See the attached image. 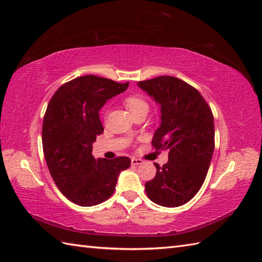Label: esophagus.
I'll use <instances>...</instances> for the list:
<instances>
[{"label": "esophagus", "instance_id": "34e87169", "mask_svg": "<svg viewBox=\"0 0 262 262\" xmlns=\"http://www.w3.org/2000/svg\"><path fill=\"white\" fill-rule=\"evenodd\" d=\"M140 164H143V161L142 160L135 159V158L132 159V165H140Z\"/></svg>", "mask_w": 262, "mask_h": 262}]
</instances>
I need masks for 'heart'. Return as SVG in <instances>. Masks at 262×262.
<instances>
[{
	"label": "heart",
	"instance_id": "1",
	"mask_svg": "<svg viewBox=\"0 0 262 262\" xmlns=\"http://www.w3.org/2000/svg\"><path fill=\"white\" fill-rule=\"evenodd\" d=\"M125 105L133 116L140 114L142 111H148L149 109L147 101L141 96H130L126 98Z\"/></svg>",
	"mask_w": 262,
	"mask_h": 262
}]
</instances>
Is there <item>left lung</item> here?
<instances>
[{"instance_id": "1", "label": "left lung", "mask_w": 262, "mask_h": 262, "mask_svg": "<svg viewBox=\"0 0 262 262\" xmlns=\"http://www.w3.org/2000/svg\"><path fill=\"white\" fill-rule=\"evenodd\" d=\"M160 108V126L152 144L169 152L163 166L145 183L153 203L178 207L202 188L214 153V117L196 89L173 76H159L137 83Z\"/></svg>"}]
</instances>
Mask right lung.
I'll return each instance as SVG.
<instances>
[{"instance_id":"obj_1","label":"right lung","mask_w":262,"mask_h":262,"mask_svg":"<svg viewBox=\"0 0 262 262\" xmlns=\"http://www.w3.org/2000/svg\"><path fill=\"white\" fill-rule=\"evenodd\" d=\"M129 83L85 75L55 92L42 122V148L53 180L65 197L84 207L103 203L114 193L130 159H94L92 144L102 134L99 111Z\"/></svg>"}]
</instances>
